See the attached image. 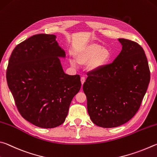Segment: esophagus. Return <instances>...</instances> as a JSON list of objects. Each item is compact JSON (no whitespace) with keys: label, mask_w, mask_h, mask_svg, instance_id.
<instances>
[{"label":"esophagus","mask_w":157,"mask_h":157,"mask_svg":"<svg viewBox=\"0 0 157 157\" xmlns=\"http://www.w3.org/2000/svg\"><path fill=\"white\" fill-rule=\"evenodd\" d=\"M81 81L82 86H83V83H85V81H86V78H85V77H81Z\"/></svg>","instance_id":"34e87169"}]
</instances>
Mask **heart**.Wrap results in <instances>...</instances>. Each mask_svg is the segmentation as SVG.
Wrapping results in <instances>:
<instances>
[{"label": "heart", "instance_id": "heart-1", "mask_svg": "<svg viewBox=\"0 0 157 157\" xmlns=\"http://www.w3.org/2000/svg\"><path fill=\"white\" fill-rule=\"evenodd\" d=\"M74 59L81 65H86L90 71L102 70L109 64L112 58L110 49L98 43L87 44L78 48L74 52ZM70 65L74 67L76 64L72 60Z\"/></svg>", "mask_w": 157, "mask_h": 157}]
</instances>
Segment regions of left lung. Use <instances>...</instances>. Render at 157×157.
<instances>
[{
	"instance_id": "1",
	"label": "left lung",
	"mask_w": 157,
	"mask_h": 157,
	"mask_svg": "<svg viewBox=\"0 0 157 157\" xmlns=\"http://www.w3.org/2000/svg\"><path fill=\"white\" fill-rule=\"evenodd\" d=\"M122 50L111 64L92 71L83 86L87 112L99 127L110 128L129 121L139 110L150 80L144 49L125 38Z\"/></svg>"
}]
</instances>
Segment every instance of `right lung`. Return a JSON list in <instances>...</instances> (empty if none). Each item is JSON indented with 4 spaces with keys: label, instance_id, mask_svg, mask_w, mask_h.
<instances>
[{
    "label": "right lung",
    "instance_id": "add662e5",
    "mask_svg": "<svg viewBox=\"0 0 157 157\" xmlns=\"http://www.w3.org/2000/svg\"><path fill=\"white\" fill-rule=\"evenodd\" d=\"M56 38L40 34L24 40L13 50L7 70L8 87L21 116L41 128L63 123L81 86L80 76L63 71L60 59H65V52Z\"/></svg>",
    "mask_w": 157,
    "mask_h": 157
}]
</instances>
